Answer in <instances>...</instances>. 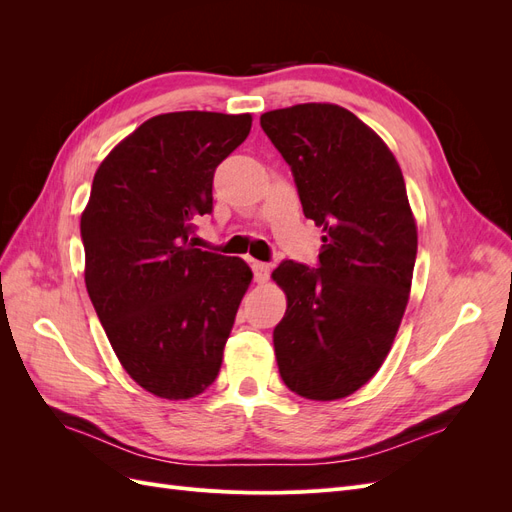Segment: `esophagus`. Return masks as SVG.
I'll return each instance as SVG.
<instances>
[{"label":"esophagus","mask_w":512,"mask_h":512,"mask_svg":"<svg viewBox=\"0 0 512 512\" xmlns=\"http://www.w3.org/2000/svg\"><path fill=\"white\" fill-rule=\"evenodd\" d=\"M252 271H254V280L258 284H265L269 280V275H271V265H269V262L254 260L252 262Z\"/></svg>","instance_id":"34e87169"}]
</instances>
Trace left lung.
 Wrapping results in <instances>:
<instances>
[{
  "label": "left lung",
  "instance_id": "8db88e82",
  "mask_svg": "<svg viewBox=\"0 0 512 512\" xmlns=\"http://www.w3.org/2000/svg\"><path fill=\"white\" fill-rule=\"evenodd\" d=\"M292 170L305 218L324 230L318 269L284 260L273 280L288 307L273 329L292 393L331 401L359 391L389 354L404 318L416 224L401 168L365 123L337 104L260 117Z\"/></svg>",
  "mask_w": 512,
  "mask_h": 512
}]
</instances>
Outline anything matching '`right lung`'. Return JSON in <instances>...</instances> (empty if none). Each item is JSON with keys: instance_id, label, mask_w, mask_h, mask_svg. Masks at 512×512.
<instances>
[{"instance_id": "add662e5", "label": "right lung", "mask_w": 512, "mask_h": 512, "mask_svg": "<svg viewBox=\"0 0 512 512\" xmlns=\"http://www.w3.org/2000/svg\"><path fill=\"white\" fill-rule=\"evenodd\" d=\"M252 115L147 119L108 153L81 215L85 284L117 359L145 391L190 399L218 378L252 271L188 239L213 211V173Z\"/></svg>"}]
</instances>
